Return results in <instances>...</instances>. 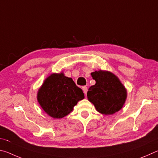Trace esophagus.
<instances>
[{
	"label": "esophagus",
	"instance_id": "34e87169",
	"mask_svg": "<svg viewBox=\"0 0 158 158\" xmlns=\"http://www.w3.org/2000/svg\"><path fill=\"white\" fill-rule=\"evenodd\" d=\"M82 89H83V91H84V93H85V95H86L87 91H88L87 87H86V86H83V87H82Z\"/></svg>",
	"mask_w": 158,
	"mask_h": 158
}]
</instances>
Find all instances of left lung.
<instances>
[{"mask_svg":"<svg viewBox=\"0 0 158 158\" xmlns=\"http://www.w3.org/2000/svg\"><path fill=\"white\" fill-rule=\"evenodd\" d=\"M95 84L87 93L89 100L100 113L113 114L118 111L126 100L127 92L118 77L107 71H95L91 73Z\"/></svg>","mask_w":158,"mask_h":158,"instance_id":"left-lung-1","label":"left lung"}]
</instances>
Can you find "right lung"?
<instances>
[{"label": "right lung", "mask_w": 158, "mask_h": 158, "mask_svg": "<svg viewBox=\"0 0 158 158\" xmlns=\"http://www.w3.org/2000/svg\"><path fill=\"white\" fill-rule=\"evenodd\" d=\"M84 98L82 90L63 73L50 75L37 93V100L42 108L54 118L68 115L78 101Z\"/></svg>", "instance_id": "right-lung-1"}]
</instances>
